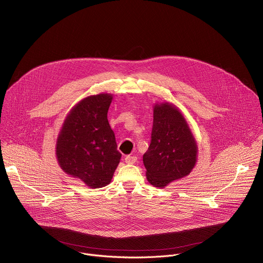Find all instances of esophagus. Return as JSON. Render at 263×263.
<instances>
[{"instance_id":"esophagus-1","label":"esophagus","mask_w":263,"mask_h":263,"mask_svg":"<svg viewBox=\"0 0 263 263\" xmlns=\"http://www.w3.org/2000/svg\"><path fill=\"white\" fill-rule=\"evenodd\" d=\"M137 161V158L135 156H126L125 157V162L127 164H134Z\"/></svg>"}]
</instances>
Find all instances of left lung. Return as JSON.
Instances as JSON below:
<instances>
[{
	"instance_id": "left-lung-1",
	"label": "left lung",
	"mask_w": 263,
	"mask_h": 263,
	"mask_svg": "<svg viewBox=\"0 0 263 263\" xmlns=\"http://www.w3.org/2000/svg\"><path fill=\"white\" fill-rule=\"evenodd\" d=\"M196 140L180 109L170 103L154 106L151 143L143 155L146 179L158 188L192 171L197 158Z\"/></svg>"
}]
</instances>
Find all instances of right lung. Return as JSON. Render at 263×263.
Returning a JSON list of instances; mask_svg holds the SVG:
<instances>
[{
  "label": "right lung",
  "mask_w": 263,
  "mask_h": 263,
  "mask_svg": "<svg viewBox=\"0 0 263 263\" xmlns=\"http://www.w3.org/2000/svg\"><path fill=\"white\" fill-rule=\"evenodd\" d=\"M111 101L110 94L82 99L65 119L57 140L61 168L93 189L110 183L122 157L107 120Z\"/></svg>",
  "instance_id": "1"
}]
</instances>
